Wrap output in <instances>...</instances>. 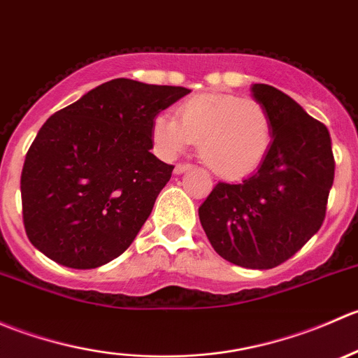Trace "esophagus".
I'll use <instances>...</instances> for the list:
<instances>
[{
	"mask_svg": "<svg viewBox=\"0 0 358 358\" xmlns=\"http://www.w3.org/2000/svg\"><path fill=\"white\" fill-rule=\"evenodd\" d=\"M194 166L190 164V162H178V164L175 166V173L176 175H180V173H183V171H187V169H192Z\"/></svg>",
	"mask_w": 358,
	"mask_h": 358,
	"instance_id": "34e87169",
	"label": "esophagus"
}]
</instances>
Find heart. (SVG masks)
Returning a JSON list of instances; mask_svg holds the SVG:
<instances>
[{
  "label": "heart",
  "instance_id": "b5f03b06",
  "mask_svg": "<svg viewBox=\"0 0 358 358\" xmlns=\"http://www.w3.org/2000/svg\"><path fill=\"white\" fill-rule=\"evenodd\" d=\"M175 115L157 114L150 133L162 156H176L199 142L209 168L225 178L255 171L273 142V119L259 100L232 93H197Z\"/></svg>",
  "mask_w": 358,
  "mask_h": 358
}]
</instances>
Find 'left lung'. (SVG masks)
I'll return each mask as SVG.
<instances>
[{
  "instance_id": "obj_1",
  "label": "left lung",
  "mask_w": 358,
  "mask_h": 358,
  "mask_svg": "<svg viewBox=\"0 0 358 358\" xmlns=\"http://www.w3.org/2000/svg\"><path fill=\"white\" fill-rule=\"evenodd\" d=\"M251 90L272 114V147L243 182L216 183L199 220L223 259L266 270L287 262L322 227L334 156L326 126L291 96L268 85Z\"/></svg>"
}]
</instances>
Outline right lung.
<instances>
[{"mask_svg":"<svg viewBox=\"0 0 358 358\" xmlns=\"http://www.w3.org/2000/svg\"><path fill=\"white\" fill-rule=\"evenodd\" d=\"M189 92L117 78L48 117L20 176L32 246L81 270L122 255L175 168L150 152L152 119Z\"/></svg>","mask_w":358,"mask_h":358,"instance_id":"add662e5","label":"right lung"}]
</instances>
